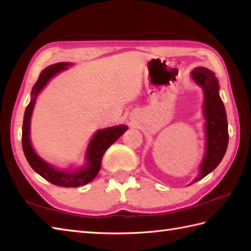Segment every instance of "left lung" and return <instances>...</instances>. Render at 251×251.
Instances as JSON below:
<instances>
[{"label": "left lung", "mask_w": 251, "mask_h": 251, "mask_svg": "<svg viewBox=\"0 0 251 251\" xmlns=\"http://www.w3.org/2000/svg\"><path fill=\"white\" fill-rule=\"evenodd\" d=\"M192 76L203 90V114L207 120L206 155L201 167V173L193 182L195 183L209 175L221 162L228 144V130L226 108L220 99L219 84L214 74L207 68L198 67L193 71Z\"/></svg>", "instance_id": "8db88e82"}]
</instances>
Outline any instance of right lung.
Wrapping results in <instances>:
<instances>
[{
  "instance_id": "obj_1",
  "label": "right lung",
  "mask_w": 251,
  "mask_h": 251,
  "mask_svg": "<svg viewBox=\"0 0 251 251\" xmlns=\"http://www.w3.org/2000/svg\"><path fill=\"white\" fill-rule=\"evenodd\" d=\"M69 65V63H57L50 65L41 71L37 83L34 84L32 89V99L25 111L22 141L25 156L27 158L29 165L31 166V168L38 175L54 184V185L64 187H78L91 182L97 176L100 169L101 158H103L107 148L111 144H114L127 130V127L126 126H119L97 131L93 139H92L88 148V152H86V159H88L86 166L76 172H65L56 170V169L49 166L47 162L43 161L35 154L29 139L30 118H31L35 99H37L39 92L49 82V80L53 75L59 73V71L65 70Z\"/></svg>"
}]
</instances>
